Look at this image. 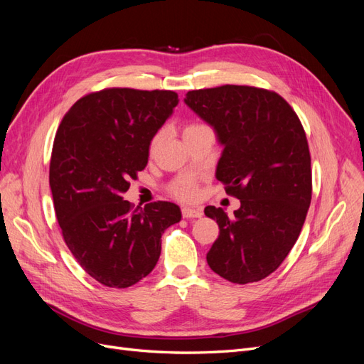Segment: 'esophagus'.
I'll list each match as a JSON object with an SVG mask.
<instances>
[{
    "label": "esophagus",
    "mask_w": 364,
    "mask_h": 364,
    "mask_svg": "<svg viewBox=\"0 0 364 364\" xmlns=\"http://www.w3.org/2000/svg\"><path fill=\"white\" fill-rule=\"evenodd\" d=\"M182 215L185 218H197V217H202L203 211L200 208H188V206H183L182 208Z\"/></svg>",
    "instance_id": "34e87169"
}]
</instances>
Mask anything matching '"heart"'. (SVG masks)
<instances>
[{
	"label": "heart",
	"mask_w": 364,
	"mask_h": 364,
	"mask_svg": "<svg viewBox=\"0 0 364 364\" xmlns=\"http://www.w3.org/2000/svg\"><path fill=\"white\" fill-rule=\"evenodd\" d=\"M200 127H205V126L199 124V123H191V124H188V126L183 129V135L191 134V132L200 129ZM159 142H161V134H156L150 141L149 151L150 153H155L156 149L159 147ZM171 193L174 196L181 197V199H183V200H191V199H194V197L197 196V183L193 179H183V181L174 183L171 186Z\"/></svg>",
	"instance_id": "b5f03b06"
}]
</instances>
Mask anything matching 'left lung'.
Instances as JSON below:
<instances>
[{
  "mask_svg": "<svg viewBox=\"0 0 364 364\" xmlns=\"http://www.w3.org/2000/svg\"><path fill=\"white\" fill-rule=\"evenodd\" d=\"M185 103L215 129L225 146L215 176L241 203L232 217L205 208L220 229L206 261L229 282H258L287 258L311 203L301 119L279 94L247 85L190 91Z\"/></svg>",
  "mask_w": 364,
  "mask_h": 364,
  "instance_id": "1",
  "label": "left lung"
}]
</instances>
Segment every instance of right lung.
I'll list each match as a JSON object with an SVG mask.
<instances>
[{
	"label": "right lung",
	"instance_id": "add662e5",
	"mask_svg": "<svg viewBox=\"0 0 364 364\" xmlns=\"http://www.w3.org/2000/svg\"><path fill=\"white\" fill-rule=\"evenodd\" d=\"M178 103L174 91L106 87L77 100L58 127L50 159L54 211L73 257L106 287L146 278L164 230L181 220L171 202L135 208L123 199Z\"/></svg>",
	"mask_w": 364,
	"mask_h": 364
}]
</instances>
